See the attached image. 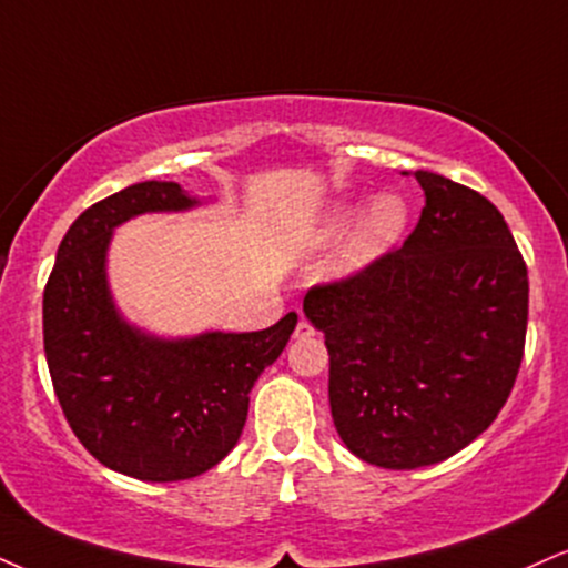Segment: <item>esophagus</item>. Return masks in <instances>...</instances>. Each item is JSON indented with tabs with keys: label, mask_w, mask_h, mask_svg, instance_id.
<instances>
[{
	"label": "esophagus",
	"mask_w": 568,
	"mask_h": 568,
	"mask_svg": "<svg viewBox=\"0 0 568 568\" xmlns=\"http://www.w3.org/2000/svg\"><path fill=\"white\" fill-rule=\"evenodd\" d=\"M293 336H296V338H310V336H314V327H312V323H306V320H298L296 333H293Z\"/></svg>",
	"instance_id": "esophagus-1"
}]
</instances>
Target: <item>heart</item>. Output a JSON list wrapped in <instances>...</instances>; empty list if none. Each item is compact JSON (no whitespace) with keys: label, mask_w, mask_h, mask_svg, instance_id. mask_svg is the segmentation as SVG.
Masks as SVG:
<instances>
[{"label":"heart","mask_w":568,"mask_h":568,"mask_svg":"<svg viewBox=\"0 0 568 568\" xmlns=\"http://www.w3.org/2000/svg\"><path fill=\"white\" fill-rule=\"evenodd\" d=\"M352 203H341L331 211L325 222V237L327 241H336L349 230L354 219ZM409 222V206L402 195L396 193H381L375 195L367 209L362 211L349 235L341 243L338 256H336V270L341 275H354V272L371 266L375 258H381L386 251H392L396 241L405 235Z\"/></svg>","instance_id":"obj_1"}]
</instances>
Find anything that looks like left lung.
<instances>
[{"mask_svg":"<svg viewBox=\"0 0 568 568\" xmlns=\"http://www.w3.org/2000/svg\"><path fill=\"white\" fill-rule=\"evenodd\" d=\"M418 224L371 266L304 296L331 354V413L359 460L413 470L447 460L497 418L516 384L529 277L500 211L415 172Z\"/></svg>","mask_w":568,"mask_h":568,"instance_id":"left-lung-1","label":"left lung"}]
</instances>
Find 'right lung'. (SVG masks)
<instances>
[{
  "label": "right lung",
  "mask_w": 568,
  "mask_h": 568,
  "mask_svg": "<svg viewBox=\"0 0 568 568\" xmlns=\"http://www.w3.org/2000/svg\"><path fill=\"white\" fill-rule=\"evenodd\" d=\"M197 206L176 182H136L89 206L60 241L44 288V354L68 426L102 466L140 481L206 474L241 439L248 392L298 317L254 333L159 338L129 325L108 288L119 224Z\"/></svg>",
  "instance_id": "right-lung-1"
}]
</instances>
